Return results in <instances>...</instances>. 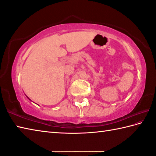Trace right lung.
Returning <instances> with one entry per match:
<instances>
[{
	"label": "right lung",
	"instance_id": "1",
	"mask_svg": "<svg viewBox=\"0 0 156 156\" xmlns=\"http://www.w3.org/2000/svg\"><path fill=\"white\" fill-rule=\"evenodd\" d=\"M26 97H27V96H26ZM27 99H29V100H30V99H29V98H28V97H27ZM30 101H31V100H30Z\"/></svg>",
	"mask_w": 156,
	"mask_h": 156
}]
</instances>
